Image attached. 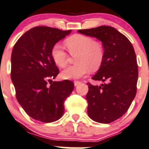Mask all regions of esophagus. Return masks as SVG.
Returning a JSON list of instances; mask_svg holds the SVG:
<instances>
[{
  "label": "esophagus",
  "mask_w": 149,
  "mask_h": 149,
  "mask_svg": "<svg viewBox=\"0 0 149 149\" xmlns=\"http://www.w3.org/2000/svg\"><path fill=\"white\" fill-rule=\"evenodd\" d=\"M80 83H81L80 81H74V86H77V85H78L79 84H80Z\"/></svg>",
  "instance_id": "1"
}]
</instances>
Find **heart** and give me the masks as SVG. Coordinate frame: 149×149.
Returning a JSON list of instances; mask_svg holds the SVG:
<instances>
[{"label":"heart","instance_id":"1","mask_svg":"<svg viewBox=\"0 0 149 149\" xmlns=\"http://www.w3.org/2000/svg\"><path fill=\"white\" fill-rule=\"evenodd\" d=\"M69 52L72 55L77 54L75 62L61 72V76L65 79H76L82 77L89 71L98 70L104 58V49L99 42H95L92 38L82 35H74L65 40ZM51 57L59 67L67 64V54L59 44H56L51 50Z\"/></svg>","mask_w":149,"mask_h":149}]
</instances>
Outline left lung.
Instances as JSON below:
<instances>
[{"instance_id": "8db88e82", "label": "left lung", "mask_w": 149, "mask_h": 149, "mask_svg": "<svg viewBox=\"0 0 149 149\" xmlns=\"http://www.w3.org/2000/svg\"><path fill=\"white\" fill-rule=\"evenodd\" d=\"M79 33L99 40L104 47V58L94 80L101 85L88 83V114L99 123H112L129 109L135 97L138 68L130 41L112 26H101L79 29Z\"/></svg>"}]
</instances>
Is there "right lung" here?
Instances as JSON below:
<instances>
[{
    "mask_svg": "<svg viewBox=\"0 0 149 149\" xmlns=\"http://www.w3.org/2000/svg\"><path fill=\"white\" fill-rule=\"evenodd\" d=\"M70 33L71 30L36 26L25 32L13 48L11 77L16 97L34 120L52 123L64 114V102L72 92L74 84L67 79L53 82L58 69L51 57V50Z\"/></svg>",
    "mask_w": 149,
    "mask_h": 149,
    "instance_id": "obj_1",
    "label": "right lung"
}]
</instances>
